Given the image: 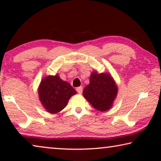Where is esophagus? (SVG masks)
<instances>
[{
  "label": "esophagus",
  "mask_w": 161,
  "mask_h": 161,
  "mask_svg": "<svg viewBox=\"0 0 161 161\" xmlns=\"http://www.w3.org/2000/svg\"><path fill=\"white\" fill-rule=\"evenodd\" d=\"M76 91L78 92V93L79 94H82V92H83V87L82 86H79V87H78L76 89Z\"/></svg>",
  "instance_id": "34e87169"
}]
</instances>
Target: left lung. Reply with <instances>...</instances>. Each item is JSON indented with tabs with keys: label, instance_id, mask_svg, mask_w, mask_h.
<instances>
[{
	"label": "left lung",
	"instance_id": "left-lung-1",
	"mask_svg": "<svg viewBox=\"0 0 161 161\" xmlns=\"http://www.w3.org/2000/svg\"><path fill=\"white\" fill-rule=\"evenodd\" d=\"M117 93V85L111 75L108 72L98 73L94 70L91 73L89 84L84 88L83 95L94 108L103 112L112 107Z\"/></svg>",
	"mask_w": 161,
	"mask_h": 161
}]
</instances>
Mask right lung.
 I'll use <instances>...</instances> for the list:
<instances>
[{"label": "right lung", "mask_w": 161, "mask_h": 161, "mask_svg": "<svg viewBox=\"0 0 161 161\" xmlns=\"http://www.w3.org/2000/svg\"><path fill=\"white\" fill-rule=\"evenodd\" d=\"M76 93L71 85L61 80L58 74L43 78L38 88L42 105L46 111L53 114L64 108L69 98Z\"/></svg>", "instance_id": "add662e5"}]
</instances>
